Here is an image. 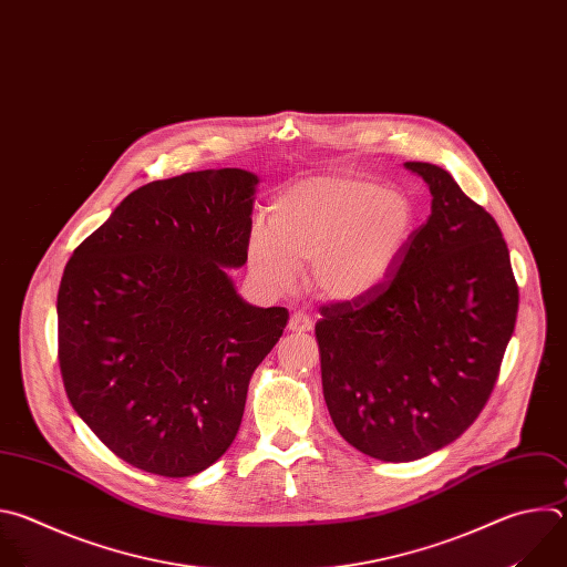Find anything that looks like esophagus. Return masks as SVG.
<instances>
[{
  "instance_id": "34e87169",
  "label": "esophagus",
  "mask_w": 567,
  "mask_h": 567,
  "mask_svg": "<svg viewBox=\"0 0 567 567\" xmlns=\"http://www.w3.org/2000/svg\"><path fill=\"white\" fill-rule=\"evenodd\" d=\"M288 328H290L292 332H308V330L312 328V319H310L306 312H292Z\"/></svg>"
}]
</instances>
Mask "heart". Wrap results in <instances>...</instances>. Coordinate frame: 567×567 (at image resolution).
<instances>
[{
	"label": "heart",
	"mask_w": 567,
	"mask_h": 567,
	"mask_svg": "<svg viewBox=\"0 0 567 567\" xmlns=\"http://www.w3.org/2000/svg\"><path fill=\"white\" fill-rule=\"evenodd\" d=\"M415 228L409 198L355 176H312L268 207V233L250 235L252 272L275 290L310 264V284L330 299H358L382 286Z\"/></svg>",
	"instance_id": "obj_1"
}]
</instances>
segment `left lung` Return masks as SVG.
I'll list each match as a JSON object with an SVG mask.
<instances>
[{"label": "left lung", "mask_w": 567, "mask_h": 567, "mask_svg": "<svg viewBox=\"0 0 567 567\" xmlns=\"http://www.w3.org/2000/svg\"><path fill=\"white\" fill-rule=\"evenodd\" d=\"M431 214L373 292L319 308L315 334L334 429L362 454L409 463L463 435L485 409L518 312L494 216L446 169L404 163Z\"/></svg>", "instance_id": "obj_1"}]
</instances>
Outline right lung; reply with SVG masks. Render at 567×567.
<instances>
[{
  "instance_id": "add662e5",
  "label": "right lung",
  "mask_w": 567,
  "mask_h": 567,
  "mask_svg": "<svg viewBox=\"0 0 567 567\" xmlns=\"http://www.w3.org/2000/svg\"><path fill=\"white\" fill-rule=\"evenodd\" d=\"M246 169L132 192L71 255L58 290V360L75 413L121 461L185 478L241 426L255 369L288 323L246 303L225 268L248 261Z\"/></svg>"
}]
</instances>
